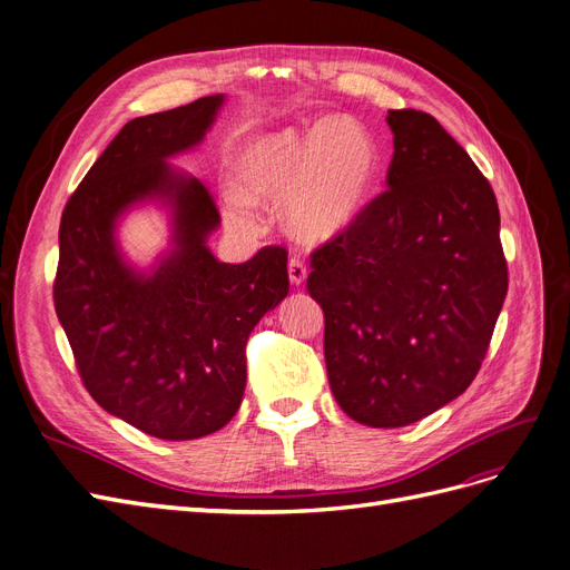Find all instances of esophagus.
Wrapping results in <instances>:
<instances>
[{
  "label": "esophagus",
  "instance_id": "1",
  "mask_svg": "<svg viewBox=\"0 0 570 570\" xmlns=\"http://www.w3.org/2000/svg\"><path fill=\"white\" fill-rule=\"evenodd\" d=\"M287 273H289V283L292 285H304V281H306V264L302 262V258H297V256H292L289 262H287Z\"/></svg>",
  "mask_w": 570,
  "mask_h": 570
}]
</instances>
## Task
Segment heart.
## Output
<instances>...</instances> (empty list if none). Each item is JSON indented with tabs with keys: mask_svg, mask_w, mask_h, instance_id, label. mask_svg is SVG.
Instances as JSON below:
<instances>
[{
	"mask_svg": "<svg viewBox=\"0 0 570 570\" xmlns=\"http://www.w3.org/2000/svg\"><path fill=\"white\" fill-rule=\"evenodd\" d=\"M383 157L371 132L347 116L306 130L254 135L233 164L235 193L226 214L249 226L252 204L287 199V223L302 239L323 243L350 230L381 180Z\"/></svg>",
	"mask_w": 570,
	"mask_h": 570,
	"instance_id": "b5f03b06",
	"label": "heart"
}]
</instances>
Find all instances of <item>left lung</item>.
<instances>
[{
    "label": "left lung",
    "mask_w": 570,
    "mask_h": 570,
    "mask_svg": "<svg viewBox=\"0 0 570 570\" xmlns=\"http://www.w3.org/2000/svg\"><path fill=\"white\" fill-rule=\"evenodd\" d=\"M387 189L312 252L331 390L350 419L402 428L465 392L509 289L492 185L438 120L392 109Z\"/></svg>",
    "instance_id": "left-lung-1"
}]
</instances>
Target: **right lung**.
I'll return each mask as SVG.
<instances>
[{
	"mask_svg": "<svg viewBox=\"0 0 570 570\" xmlns=\"http://www.w3.org/2000/svg\"><path fill=\"white\" fill-rule=\"evenodd\" d=\"M223 95L132 118L68 199L59 228L55 308L82 385L114 416L159 440H195L226 425L247 383L254 325L289 289L287 252L262 247L223 264L206 247L220 216L197 178L166 159L212 128ZM161 198L177 247L149 276L117 252L115 220Z\"/></svg>",
	"mask_w": 570,
	"mask_h": 570,
	"instance_id": "add662e5",
	"label": "right lung"
}]
</instances>
